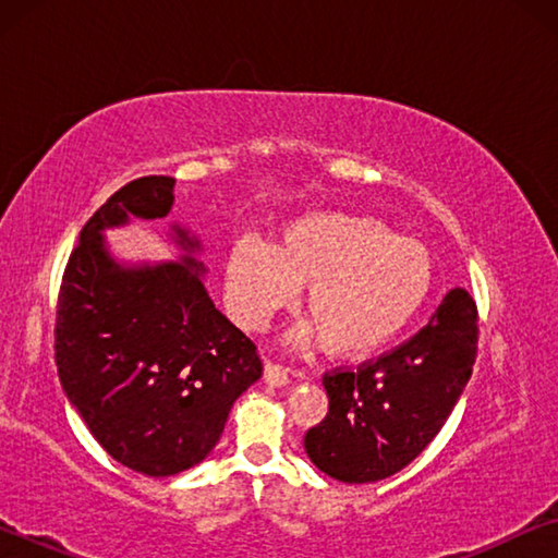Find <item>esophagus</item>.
<instances>
[{
    "label": "esophagus",
    "instance_id": "esophagus-1",
    "mask_svg": "<svg viewBox=\"0 0 558 558\" xmlns=\"http://www.w3.org/2000/svg\"><path fill=\"white\" fill-rule=\"evenodd\" d=\"M263 379H266V384H270V386H286V384H290V372L286 369V366L268 362L266 372H263Z\"/></svg>",
    "mask_w": 558,
    "mask_h": 558
}]
</instances>
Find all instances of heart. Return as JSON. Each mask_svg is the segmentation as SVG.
I'll return each mask as SVG.
<instances>
[{
    "label": "heart",
    "mask_w": 558,
    "mask_h": 558,
    "mask_svg": "<svg viewBox=\"0 0 558 558\" xmlns=\"http://www.w3.org/2000/svg\"><path fill=\"white\" fill-rule=\"evenodd\" d=\"M305 288L302 310L332 356L372 354L399 337L433 290L426 245L396 235L374 216L323 211L286 223L272 248L233 243L223 268L226 305L235 323L260 329ZM298 329V339L313 337Z\"/></svg>",
    "instance_id": "b5f03b06"
}]
</instances>
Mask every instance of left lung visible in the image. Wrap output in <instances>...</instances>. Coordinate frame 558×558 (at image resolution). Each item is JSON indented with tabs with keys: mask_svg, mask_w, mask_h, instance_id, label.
Wrapping results in <instances>:
<instances>
[{
	"mask_svg": "<svg viewBox=\"0 0 558 558\" xmlns=\"http://www.w3.org/2000/svg\"><path fill=\"white\" fill-rule=\"evenodd\" d=\"M475 356L477 307L468 290L456 288L409 342L356 372L325 374L329 411L307 430V458L349 485L396 475L446 426Z\"/></svg>",
	"mask_w": 558,
	"mask_h": 558,
	"instance_id": "8db88e82",
	"label": "left lung"
}]
</instances>
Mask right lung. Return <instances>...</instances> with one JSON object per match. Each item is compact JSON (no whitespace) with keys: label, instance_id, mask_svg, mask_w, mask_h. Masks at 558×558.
I'll use <instances>...</instances> for the list:
<instances>
[{"label":"right lung","instance_id":"right-lung-1","mask_svg":"<svg viewBox=\"0 0 558 558\" xmlns=\"http://www.w3.org/2000/svg\"><path fill=\"white\" fill-rule=\"evenodd\" d=\"M172 177H140L90 216L63 272L56 366L73 409L110 458L149 477L202 462L219 442L233 401L260 379L256 344L204 288L196 235L172 226L179 260L125 266L106 229L165 219Z\"/></svg>","mask_w":558,"mask_h":558}]
</instances>
